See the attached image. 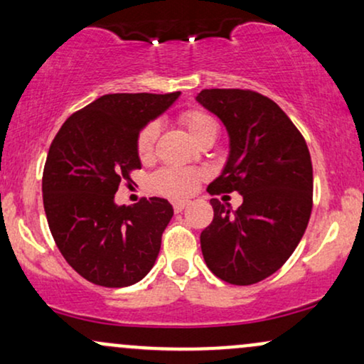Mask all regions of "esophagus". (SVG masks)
<instances>
[{"label":"esophagus","instance_id":"34e87169","mask_svg":"<svg viewBox=\"0 0 364 364\" xmlns=\"http://www.w3.org/2000/svg\"><path fill=\"white\" fill-rule=\"evenodd\" d=\"M188 205V202L186 200H176V202L173 203V207H174V212H181L183 208H185Z\"/></svg>","mask_w":364,"mask_h":364}]
</instances>
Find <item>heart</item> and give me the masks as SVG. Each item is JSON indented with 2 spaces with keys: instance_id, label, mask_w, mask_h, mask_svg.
Instances as JSON below:
<instances>
[{
  "instance_id": "obj_1",
  "label": "heart",
  "mask_w": 364,
  "mask_h": 364,
  "mask_svg": "<svg viewBox=\"0 0 364 364\" xmlns=\"http://www.w3.org/2000/svg\"><path fill=\"white\" fill-rule=\"evenodd\" d=\"M179 123L186 129L190 139L198 141L200 139L207 135H217V124L208 116L205 111L190 109L185 111L179 116ZM157 140V127L156 124H149L140 132L139 139H136V152L141 161H147L152 157L154 147H156ZM202 174L198 171L191 169H178V168H164L159 173L154 174L152 185L159 193L174 196V198H183V196L191 195L198 186Z\"/></svg>"
}]
</instances>
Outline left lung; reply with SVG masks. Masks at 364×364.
I'll return each mask as SVG.
<instances>
[{
	"instance_id": "8db88e82",
	"label": "left lung",
	"mask_w": 364,
	"mask_h": 364,
	"mask_svg": "<svg viewBox=\"0 0 364 364\" xmlns=\"http://www.w3.org/2000/svg\"><path fill=\"white\" fill-rule=\"evenodd\" d=\"M196 102L223 121L229 135L228 161L207 191L243 196L237 210L210 200L214 219L200 235L203 260L223 281L250 286L277 272L306 231L310 152L286 112L265 95L205 89Z\"/></svg>"
}]
</instances>
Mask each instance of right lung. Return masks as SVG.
Returning a JSON list of instances; mask_svg holds the SVG:
<instances>
[{
    "label": "right lung",
    "mask_w": 364,
    "mask_h": 364,
    "mask_svg": "<svg viewBox=\"0 0 364 364\" xmlns=\"http://www.w3.org/2000/svg\"><path fill=\"white\" fill-rule=\"evenodd\" d=\"M173 94H107L77 111L54 136L43 174L49 229L65 260L87 281L127 287L150 272L174 210L164 198L118 205L140 169L136 139L176 102Z\"/></svg>",
    "instance_id": "add662e5"
}]
</instances>
